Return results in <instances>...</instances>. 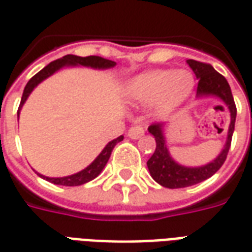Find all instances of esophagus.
<instances>
[{
    "label": "esophagus",
    "instance_id": "obj_1",
    "mask_svg": "<svg viewBox=\"0 0 252 252\" xmlns=\"http://www.w3.org/2000/svg\"><path fill=\"white\" fill-rule=\"evenodd\" d=\"M144 135V129L140 126H133L128 129V136L131 139H139Z\"/></svg>",
    "mask_w": 252,
    "mask_h": 252
}]
</instances>
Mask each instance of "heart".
<instances>
[{
  "label": "heart",
  "mask_w": 252,
  "mask_h": 252,
  "mask_svg": "<svg viewBox=\"0 0 252 252\" xmlns=\"http://www.w3.org/2000/svg\"><path fill=\"white\" fill-rule=\"evenodd\" d=\"M194 86L188 70H154L132 78L124 89L131 104L157 102L160 112L167 113L185 101Z\"/></svg>",
  "instance_id": "heart-1"
}]
</instances>
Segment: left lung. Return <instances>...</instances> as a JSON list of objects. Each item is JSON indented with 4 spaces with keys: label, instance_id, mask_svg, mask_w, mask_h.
I'll use <instances>...</instances> for the list:
<instances>
[{
    "label": "left lung",
    "instance_id": "obj_1",
    "mask_svg": "<svg viewBox=\"0 0 252 252\" xmlns=\"http://www.w3.org/2000/svg\"><path fill=\"white\" fill-rule=\"evenodd\" d=\"M188 64L194 71L195 77L198 78L195 95L197 97L216 95L222 99L227 104L229 113H231V124H229V129H228L227 143L220 155L215 160H212L211 163L200 166V167L181 166L170 157L163 136V123H155L148 126V132L155 137L157 148H155L153 157L148 159L147 167L154 180L157 181L159 185L169 188V189H180V188H188V186L200 184L202 181L211 178L212 175L221 167L227 159L228 151L231 147L232 133L235 129V120H236V105L233 101L232 92H231L227 79L208 63L189 59Z\"/></svg>",
    "mask_w": 252,
    "mask_h": 252
}]
</instances>
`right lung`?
Listing matches in <instances>:
<instances>
[{"label": "right lung", "mask_w": 252, "mask_h": 252, "mask_svg": "<svg viewBox=\"0 0 252 252\" xmlns=\"http://www.w3.org/2000/svg\"><path fill=\"white\" fill-rule=\"evenodd\" d=\"M88 66V67H93V68H110V67L116 66V62L113 61H109V59H105V58L101 57H75V55H66V57L61 58V59H57V61H54L50 64H47L43 70L37 72L36 75L31 78L28 83H27V86L24 89V93H23V97H21V102H20L19 110H17V116L20 115V109H21V106L24 105V102L28 98V95L31 94V92L33 90V89L41 82V81H44L46 78H48L50 75H52L54 72L58 71L59 68H62L64 66ZM124 137L119 136L115 140H112L106 144V147L101 151L97 158L94 159V162L92 164H89L88 167L82 171H79L77 174H72L68 175V177H62V178H50V177H44V175H40L43 177L44 180L50 181L52 184H55V185H62V186H79L83 185V184H86L89 181L94 180L97 175L102 171V169L105 167V164L108 163V160L110 158V154L113 151V148L119 142H121Z\"/></svg>", "instance_id": "right-lung-1"}]
</instances>
